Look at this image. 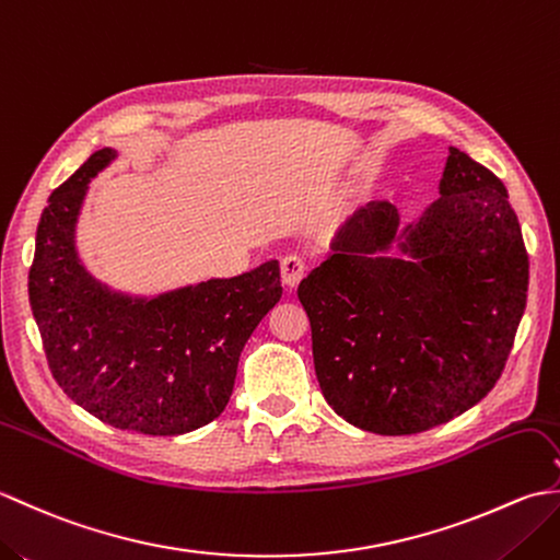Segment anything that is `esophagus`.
<instances>
[{
  "instance_id": "esophagus-1",
  "label": "esophagus",
  "mask_w": 560,
  "mask_h": 560,
  "mask_svg": "<svg viewBox=\"0 0 560 560\" xmlns=\"http://www.w3.org/2000/svg\"><path fill=\"white\" fill-rule=\"evenodd\" d=\"M305 271H307V265H305L303 257L289 255V257L281 259V281H283V287H287L289 291H293L295 287H299V283L303 281V277H305Z\"/></svg>"
}]
</instances>
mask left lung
Here are the masks:
<instances>
[{
	"label": "left lung",
	"instance_id": "1",
	"mask_svg": "<svg viewBox=\"0 0 560 560\" xmlns=\"http://www.w3.org/2000/svg\"><path fill=\"white\" fill-rule=\"evenodd\" d=\"M438 192L409 223L389 201L353 211L299 287L319 389L361 431L411 435L471 409L525 315L529 259L505 185L450 147Z\"/></svg>",
	"mask_w": 560,
	"mask_h": 560
}]
</instances>
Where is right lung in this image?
<instances>
[{"instance_id": "obj_1", "label": "right lung", "mask_w": 560, "mask_h": 560, "mask_svg": "<svg viewBox=\"0 0 560 560\" xmlns=\"http://www.w3.org/2000/svg\"><path fill=\"white\" fill-rule=\"evenodd\" d=\"M117 156L110 147L91 153L47 199L28 273L31 311L71 401L120 431L183 435L229 404L245 341L281 299L279 261L156 295L101 281L81 257L77 229L91 180Z\"/></svg>"}]
</instances>
